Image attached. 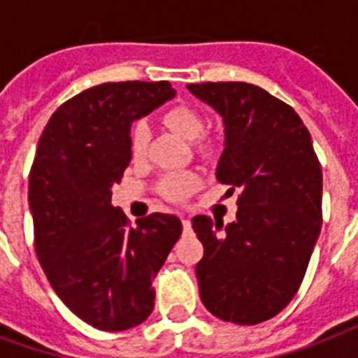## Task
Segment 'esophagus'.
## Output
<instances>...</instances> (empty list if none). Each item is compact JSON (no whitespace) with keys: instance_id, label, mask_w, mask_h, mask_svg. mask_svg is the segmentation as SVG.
<instances>
[{"instance_id":"esophagus-1","label":"esophagus","mask_w":358,"mask_h":358,"mask_svg":"<svg viewBox=\"0 0 358 358\" xmlns=\"http://www.w3.org/2000/svg\"><path fill=\"white\" fill-rule=\"evenodd\" d=\"M181 222H182V228L188 231V229H190V218L185 217V215H181Z\"/></svg>"}]
</instances>
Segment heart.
I'll return each instance as SVG.
<instances>
[{"instance_id": "1", "label": "heart", "mask_w": 358, "mask_h": 358, "mask_svg": "<svg viewBox=\"0 0 358 358\" xmlns=\"http://www.w3.org/2000/svg\"><path fill=\"white\" fill-rule=\"evenodd\" d=\"M162 119L171 130H176L177 134L187 138V140H196L207 129V121H205L203 115L198 110L185 106V104L170 108ZM129 143L130 155L134 159L145 157L149 143V129L143 121L134 123V127L130 130ZM196 151L205 159H209L217 151V143L213 140H207V138H199L198 143H196ZM196 187H198V177L194 173H170L160 181L159 190L164 198L171 199V201H185L196 190Z\"/></svg>"}]
</instances>
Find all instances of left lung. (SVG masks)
<instances>
[{
  "mask_svg": "<svg viewBox=\"0 0 358 358\" xmlns=\"http://www.w3.org/2000/svg\"><path fill=\"white\" fill-rule=\"evenodd\" d=\"M224 119L217 179L239 188L237 220L198 215L196 265L210 314L257 325L282 312L303 284L321 229V164L308 129L289 104L246 82L188 84Z\"/></svg>",
  "mask_w": 358,
  "mask_h": 358,
  "instance_id": "obj_1",
  "label": "left lung"
}]
</instances>
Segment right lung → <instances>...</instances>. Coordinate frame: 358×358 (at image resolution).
Segmentation results:
<instances>
[{
	"instance_id": "right-lung-1",
	"label": "right lung",
	"mask_w": 358,
	"mask_h": 358,
	"mask_svg": "<svg viewBox=\"0 0 358 358\" xmlns=\"http://www.w3.org/2000/svg\"><path fill=\"white\" fill-rule=\"evenodd\" d=\"M176 95L170 82H108L63 102L38 138L29 171L35 252L65 306L99 331L148 320L151 285L181 237V220L153 213L132 228L112 205L130 162L134 119Z\"/></svg>"
}]
</instances>
